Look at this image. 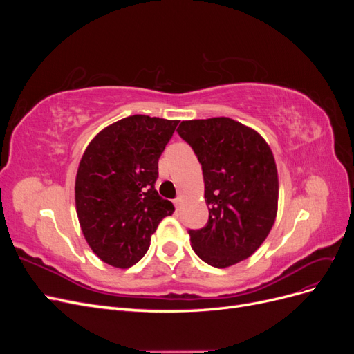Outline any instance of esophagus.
I'll use <instances>...</instances> for the list:
<instances>
[{
    "instance_id": "obj_1",
    "label": "esophagus",
    "mask_w": 354,
    "mask_h": 354,
    "mask_svg": "<svg viewBox=\"0 0 354 354\" xmlns=\"http://www.w3.org/2000/svg\"><path fill=\"white\" fill-rule=\"evenodd\" d=\"M174 205H176V208L178 209V207L181 205V198H177V199H174Z\"/></svg>"
}]
</instances>
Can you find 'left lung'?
I'll return each mask as SVG.
<instances>
[{
  "mask_svg": "<svg viewBox=\"0 0 354 354\" xmlns=\"http://www.w3.org/2000/svg\"><path fill=\"white\" fill-rule=\"evenodd\" d=\"M177 131L202 165L209 211L205 227L189 230L192 248L207 264L226 269L252 255L273 227L274 156L259 133L226 116L183 121Z\"/></svg>",
  "mask_w": 354,
  "mask_h": 354,
  "instance_id": "1",
  "label": "left lung"
}]
</instances>
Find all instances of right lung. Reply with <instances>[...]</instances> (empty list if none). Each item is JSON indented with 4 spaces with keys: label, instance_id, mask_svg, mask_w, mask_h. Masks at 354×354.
I'll return each instance as SVG.
<instances>
[{
    "label": "right lung",
    "instance_id": "right-lung-1",
    "mask_svg": "<svg viewBox=\"0 0 354 354\" xmlns=\"http://www.w3.org/2000/svg\"><path fill=\"white\" fill-rule=\"evenodd\" d=\"M178 121L133 115L103 128L85 149L75 205L85 241L104 263L128 269L174 205L158 195V160Z\"/></svg>",
    "mask_w": 354,
    "mask_h": 354
}]
</instances>
